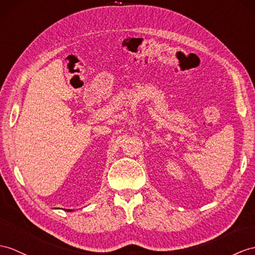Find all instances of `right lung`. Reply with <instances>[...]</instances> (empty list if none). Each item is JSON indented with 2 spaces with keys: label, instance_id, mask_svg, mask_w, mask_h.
I'll return each mask as SVG.
<instances>
[{
  "label": "right lung",
  "instance_id": "obj_1",
  "mask_svg": "<svg viewBox=\"0 0 255 255\" xmlns=\"http://www.w3.org/2000/svg\"><path fill=\"white\" fill-rule=\"evenodd\" d=\"M65 211H68V212H70V211H71V210H65Z\"/></svg>",
  "mask_w": 255,
  "mask_h": 255
}]
</instances>
